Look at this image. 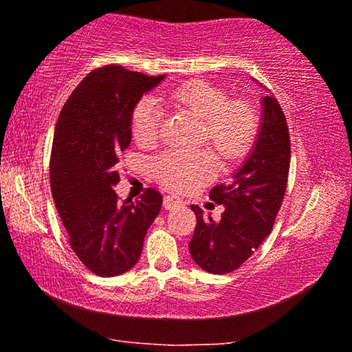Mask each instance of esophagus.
Returning <instances> with one entry per match:
<instances>
[{
  "label": "esophagus",
  "instance_id": "esophagus-1",
  "mask_svg": "<svg viewBox=\"0 0 352 352\" xmlns=\"http://www.w3.org/2000/svg\"><path fill=\"white\" fill-rule=\"evenodd\" d=\"M182 201L181 199H177V197H173V195H166L165 199H163V208L165 210H173V208H179L182 206Z\"/></svg>",
  "mask_w": 352,
  "mask_h": 352
}]
</instances>
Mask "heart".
Listing matches in <instances>:
<instances>
[{"label":"heart","instance_id":"1","mask_svg":"<svg viewBox=\"0 0 352 352\" xmlns=\"http://www.w3.org/2000/svg\"><path fill=\"white\" fill-rule=\"evenodd\" d=\"M165 102L187 110L201 122V141H206L226 160L242 157L258 129V113L247 100H230L229 94L205 81H190L163 96ZM162 109L153 98H142L131 115L134 141L152 147L160 136ZM153 175L175 190H192L211 179L218 162L208 151L168 148L152 162Z\"/></svg>","mask_w":352,"mask_h":352}]
</instances>
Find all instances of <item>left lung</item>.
<instances>
[{
	"instance_id": "left-lung-1",
	"label": "left lung",
	"mask_w": 352,
	"mask_h": 352,
	"mask_svg": "<svg viewBox=\"0 0 352 352\" xmlns=\"http://www.w3.org/2000/svg\"><path fill=\"white\" fill-rule=\"evenodd\" d=\"M261 124L243 165L229 182L214 186L210 199L224 206L218 221L192 205L197 226L189 242L194 261L206 272L239 269L271 232L287 190L290 134L280 104L272 94L261 100Z\"/></svg>"
}]
</instances>
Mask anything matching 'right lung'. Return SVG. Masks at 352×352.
I'll return each instance as SVG.
<instances>
[{
    "label": "right lung",
    "mask_w": 352,
    "mask_h": 352,
    "mask_svg": "<svg viewBox=\"0 0 352 352\" xmlns=\"http://www.w3.org/2000/svg\"><path fill=\"white\" fill-rule=\"evenodd\" d=\"M165 80L120 65L96 69L60 110L50 177L57 213L80 261L100 277L126 272L141 256L144 237L162 210V194L120 201L118 157L131 144V115L146 93Z\"/></svg>",
    "instance_id": "obj_1"
}]
</instances>
